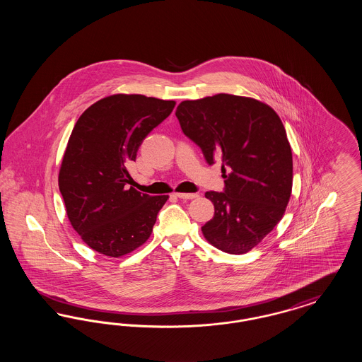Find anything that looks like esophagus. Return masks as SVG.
Returning a JSON list of instances; mask_svg holds the SVG:
<instances>
[{
    "label": "esophagus",
    "mask_w": 362,
    "mask_h": 362,
    "mask_svg": "<svg viewBox=\"0 0 362 362\" xmlns=\"http://www.w3.org/2000/svg\"><path fill=\"white\" fill-rule=\"evenodd\" d=\"M175 195L180 199H194L198 197V194H189V192H176Z\"/></svg>",
    "instance_id": "1"
}]
</instances>
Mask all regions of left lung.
Listing matches in <instances>:
<instances>
[{
  "label": "left lung",
  "instance_id": "left-lung-1",
  "mask_svg": "<svg viewBox=\"0 0 362 362\" xmlns=\"http://www.w3.org/2000/svg\"><path fill=\"white\" fill-rule=\"evenodd\" d=\"M209 165L223 161V192L205 194L214 216L204 236L228 254H245L269 235L288 206L292 149L276 111L251 98L218 93L185 100L175 112Z\"/></svg>",
  "mask_w": 362,
  "mask_h": 362
}]
</instances>
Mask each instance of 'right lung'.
Instances as JSON below:
<instances>
[{
	"mask_svg": "<svg viewBox=\"0 0 362 362\" xmlns=\"http://www.w3.org/2000/svg\"><path fill=\"white\" fill-rule=\"evenodd\" d=\"M175 104L144 95H112L86 108L73 127L59 191L74 230L105 257L119 258L148 240L168 199L129 187L133 179L127 165Z\"/></svg>",
	"mask_w": 362,
	"mask_h": 362,
	"instance_id": "obj_1",
	"label": "right lung"
}]
</instances>
